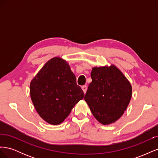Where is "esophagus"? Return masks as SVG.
Instances as JSON below:
<instances>
[{
	"mask_svg": "<svg viewBox=\"0 0 158 158\" xmlns=\"http://www.w3.org/2000/svg\"><path fill=\"white\" fill-rule=\"evenodd\" d=\"M87 88H88L87 85H82V90H83V92H84V94H85V92H86V91H87Z\"/></svg>",
	"mask_w": 158,
	"mask_h": 158,
	"instance_id": "1",
	"label": "esophagus"
}]
</instances>
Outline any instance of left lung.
I'll use <instances>...</instances> for the list:
<instances>
[{"mask_svg":"<svg viewBox=\"0 0 158 158\" xmlns=\"http://www.w3.org/2000/svg\"><path fill=\"white\" fill-rule=\"evenodd\" d=\"M92 82L84 96L94 117L103 125L117 121L132 97V85L115 65L92 68Z\"/></svg>","mask_w":158,"mask_h":158,"instance_id":"1","label":"left lung"}]
</instances>
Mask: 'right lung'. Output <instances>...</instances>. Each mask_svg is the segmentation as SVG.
I'll return each instance as SVG.
<instances>
[{"instance_id": "obj_1", "label": "right lung", "mask_w": 158, "mask_h": 158, "mask_svg": "<svg viewBox=\"0 0 158 158\" xmlns=\"http://www.w3.org/2000/svg\"><path fill=\"white\" fill-rule=\"evenodd\" d=\"M30 97L39 115L52 125L63 123L84 98L69 64L59 56L48 60L33 78Z\"/></svg>"}]
</instances>
